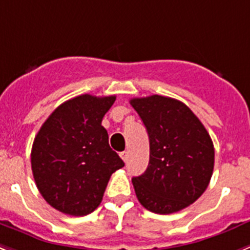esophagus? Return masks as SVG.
<instances>
[{"label": "esophagus", "mask_w": 250, "mask_h": 250, "mask_svg": "<svg viewBox=\"0 0 250 250\" xmlns=\"http://www.w3.org/2000/svg\"><path fill=\"white\" fill-rule=\"evenodd\" d=\"M121 158H122L123 161L125 162H127V160H128V152H121Z\"/></svg>", "instance_id": "34e87169"}]
</instances>
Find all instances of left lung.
<instances>
[{
	"instance_id": "obj_1",
	"label": "left lung",
	"mask_w": 250,
	"mask_h": 250,
	"mask_svg": "<svg viewBox=\"0 0 250 250\" xmlns=\"http://www.w3.org/2000/svg\"><path fill=\"white\" fill-rule=\"evenodd\" d=\"M149 138L147 170L132 179L137 199L156 214L185 209L204 194L214 170V145L192 110L177 99H131Z\"/></svg>"
}]
</instances>
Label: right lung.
I'll use <instances>...</instances> for the list:
<instances>
[{"instance_id":"1","label":"right lung","mask_w":250,"mask_h":250,"mask_svg":"<svg viewBox=\"0 0 250 250\" xmlns=\"http://www.w3.org/2000/svg\"><path fill=\"white\" fill-rule=\"evenodd\" d=\"M116 95L83 94L64 102L41 125L31 149L40 194L54 209L84 216L102 203L114 171L125 166L102 125Z\"/></svg>"}]
</instances>
